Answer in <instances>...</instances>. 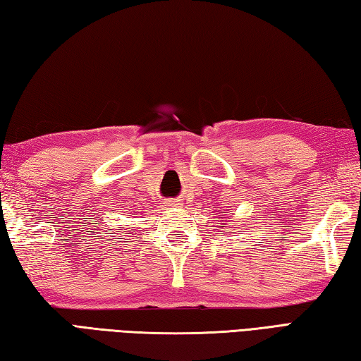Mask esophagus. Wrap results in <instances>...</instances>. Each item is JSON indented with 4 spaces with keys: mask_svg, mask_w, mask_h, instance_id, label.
<instances>
[{
    "mask_svg": "<svg viewBox=\"0 0 361 361\" xmlns=\"http://www.w3.org/2000/svg\"><path fill=\"white\" fill-rule=\"evenodd\" d=\"M169 206H174V202H171V204H169Z\"/></svg>",
    "mask_w": 361,
    "mask_h": 361,
    "instance_id": "esophagus-1",
    "label": "esophagus"
}]
</instances>
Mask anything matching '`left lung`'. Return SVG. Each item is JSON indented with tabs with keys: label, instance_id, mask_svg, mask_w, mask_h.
<instances>
[{
	"label": "left lung",
	"instance_id": "8db88e82",
	"mask_svg": "<svg viewBox=\"0 0 361 361\" xmlns=\"http://www.w3.org/2000/svg\"><path fill=\"white\" fill-rule=\"evenodd\" d=\"M220 219H221V216H220ZM221 228H224V226H221Z\"/></svg>",
	"mask_w": 361,
	"mask_h": 361
}]
</instances>
